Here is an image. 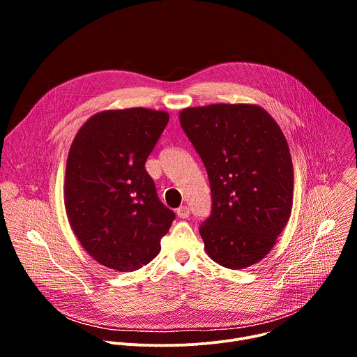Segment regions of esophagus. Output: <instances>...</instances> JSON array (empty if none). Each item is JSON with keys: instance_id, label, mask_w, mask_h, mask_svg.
Masks as SVG:
<instances>
[{"instance_id": "1", "label": "esophagus", "mask_w": 357, "mask_h": 357, "mask_svg": "<svg viewBox=\"0 0 357 357\" xmlns=\"http://www.w3.org/2000/svg\"><path fill=\"white\" fill-rule=\"evenodd\" d=\"M176 215H178V218H181V219H188L189 215H190V211H189L188 206H181V208L176 211Z\"/></svg>"}]
</instances>
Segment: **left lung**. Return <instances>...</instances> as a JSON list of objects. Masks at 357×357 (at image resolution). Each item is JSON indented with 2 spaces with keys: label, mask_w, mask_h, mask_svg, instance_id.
Segmentation results:
<instances>
[{
  "label": "left lung",
  "mask_w": 357,
  "mask_h": 357,
  "mask_svg": "<svg viewBox=\"0 0 357 357\" xmlns=\"http://www.w3.org/2000/svg\"><path fill=\"white\" fill-rule=\"evenodd\" d=\"M179 121L206 167L212 215L199 227L208 256L243 270L266 259L287 226L294 199L288 142L257 105L188 107Z\"/></svg>",
  "instance_id": "obj_1"
}]
</instances>
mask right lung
Listing matches in <instances>:
<instances>
[{"instance_id":"right-lung-1","label":"right lung","mask_w":357,"mask_h":357,"mask_svg":"<svg viewBox=\"0 0 357 357\" xmlns=\"http://www.w3.org/2000/svg\"><path fill=\"white\" fill-rule=\"evenodd\" d=\"M168 121L162 110H105L73 138L63 185L66 215L82 247L107 268L127 273L146 266L175 219L145 171Z\"/></svg>"}]
</instances>
